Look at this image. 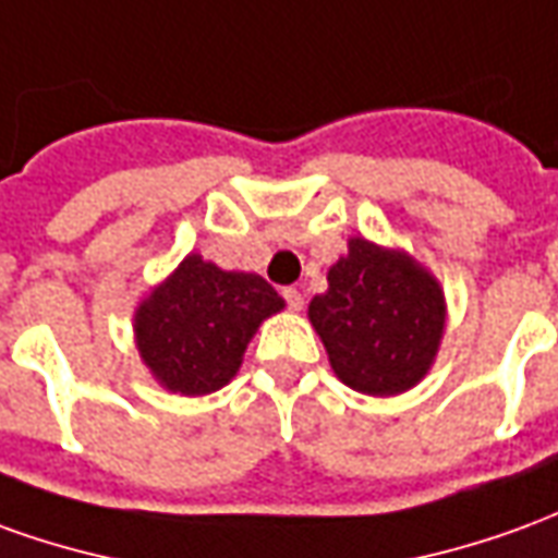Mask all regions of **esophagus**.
<instances>
[{"instance_id":"obj_1","label":"esophagus","mask_w":558,"mask_h":558,"mask_svg":"<svg viewBox=\"0 0 558 558\" xmlns=\"http://www.w3.org/2000/svg\"><path fill=\"white\" fill-rule=\"evenodd\" d=\"M283 302H287L290 311H302V305H305V295L295 290V287H287V290H283Z\"/></svg>"}]
</instances>
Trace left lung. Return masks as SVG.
I'll return each mask as SVG.
<instances>
[{
    "label": "left lung",
    "mask_w": 558,
    "mask_h": 558,
    "mask_svg": "<svg viewBox=\"0 0 558 558\" xmlns=\"http://www.w3.org/2000/svg\"><path fill=\"white\" fill-rule=\"evenodd\" d=\"M335 374L368 396H396L428 372L444 332V295L404 253L353 239L307 307Z\"/></svg>",
    "instance_id": "1"
}]
</instances>
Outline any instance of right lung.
Returning <instances> with one entry per match:
<instances>
[{
  "mask_svg": "<svg viewBox=\"0 0 558 558\" xmlns=\"http://www.w3.org/2000/svg\"><path fill=\"white\" fill-rule=\"evenodd\" d=\"M280 307L259 275L223 271L193 253L135 314L142 360L171 392H214L235 377L253 332Z\"/></svg>",
  "mask_w": 558,
  "mask_h": 558,
  "instance_id": "1",
  "label": "right lung"
}]
</instances>
